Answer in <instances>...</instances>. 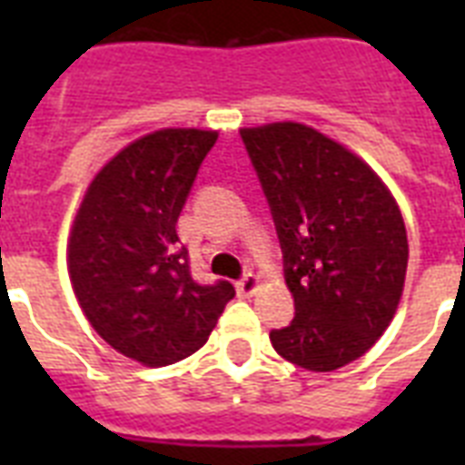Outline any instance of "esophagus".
I'll list each match as a JSON object with an SVG mask.
<instances>
[{
	"label": "esophagus",
	"instance_id": "esophagus-1",
	"mask_svg": "<svg viewBox=\"0 0 465 465\" xmlns=\"http://www.w3.org/2000/svg\"><path fill=\"white\" fill-rule=\"evenodd\" d=\"M236 290H239L241 297H253L255 292L261 290V277L253 275V272H248V275H243L236 282Z\"/></svg>",
	"mask_w": 465,
	"mask_h": 465
}]
</instances>
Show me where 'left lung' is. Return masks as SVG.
<instances>
[{
    "mask_svg": "<svg viewBox=\"0 0 465 465\" xmlns=\"http://www.w3.org/2000/svg\"><path fill=\"white\" fill-rule=\"evenodd\" d=\"M268 197L297 316L270 332L309 371L360 360L403 297L408 233L389 185L367 161L294 120L241 127Z\"/></svg>",
    "mask_w": 465,
    "mask_h": 465,
    "instance_id": "left-lung-1",
    "label": "left lung"
}]
</instances>
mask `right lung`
<instances>
[{
	"label": "right lung",
	"mask_w": 465,
	"mask_h": 465,
	"mask_svg": "<svg viewBox=\"0 0 465 465\" xmlns=\"http://www.w3.org/2000/svg\"><path fill=\"white\" fill-rule=\"evenodd\" d=\"M217 130L163 127L130 142L94 175L67 239V272L101 338L144 367H166L207 342L232 282L197 284L178 217Z\"/></svg>",
	"instance_id": "obj_1"
}]
</instances>
